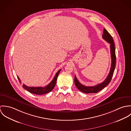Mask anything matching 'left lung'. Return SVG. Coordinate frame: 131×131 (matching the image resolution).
I'll use <instances>...</instances> for the list:
<instances>
[{
	"instance_id": "1",
	"label": "left lung",
	"mask_w": 131,
	"mask_h": 131,
	"mask_svg": "<svg viewBox=\"0 0 131 131\" xmlns=\"http://www.w3.org/2000/svg\"><path fill=\"white\" fill-rule=\"evenodd\" d=\"M102 38L108 43L111 44V54L112 57V64L110 72L105 80L102 83L98 84L93 86H85L84 85L81 84L77 80L75 75V76L74 82L77 88L81 91L85 93H97L104 87H105L111 82L112 79V75L114 73V71L115 67L116 61V56H115V49L114 47V43L112 36L105 29L103 30V33L102 35Z\"/></svg>"
}]
</instances>
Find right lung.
Listing matches in <instances>:
<instances>
[{"instance_id": "right-lung-1", "label": "right lung", "mask_w": 131, "mask_h": 131, "mask_svg": "<svg viewBox=\"0 0 131 131\" xmlns=\"http://www.w3.org/2000/svg\"><path fill=\"white\" fill-rule=\"evenodd\" d=\"M61 70H59L55 75L53 79L52 80V81L46 86L44 87H29L26 86L25 84L23 85V87L29 91V92L31 93L34 94H37V95H43L47 93L50 91H51L53 88H54V86L56 84V80L58 77V75H59ZM18 79L19 80V82L21 83L20 80L19 79V77L17 76Z\"/></svg>"}]
</instances>
